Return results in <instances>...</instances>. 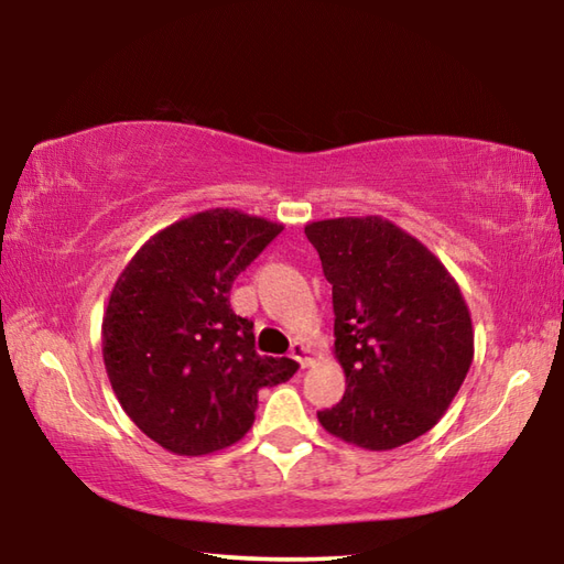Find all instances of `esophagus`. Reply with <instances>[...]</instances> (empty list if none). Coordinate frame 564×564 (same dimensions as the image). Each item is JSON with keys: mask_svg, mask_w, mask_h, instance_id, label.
I'll list each match as a JSON object with an SVG mask.
<instances>
[{"mask_svg": "<svg viewBox=\"0 0 564 564\" xmlns=\"http://www.w3.org/2000/svg\"><path fill=\"white\" fill-rule=\"evenodd\" d=\"M311 346H305L303 340H293L291 343V358H295L301 362V368H308V362H311Z\"/></svg>", "mask_w": 564, "mask_h": 564, "instance_id": "1", "label": "esophagus"}]
</instances>
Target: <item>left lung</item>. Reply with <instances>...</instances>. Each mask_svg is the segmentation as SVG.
<instances>
[{
  "instance_id": "8db88e82",
  "label": "left lung",
  "mask_w": 564,
  "mask_h": 564,
  "mask_svg": "<svg viewBox=\"0 0 564 564\" xmlns=\"http://www.w3.org/2000/svg\"><path fill=\"white\" fill-rule=\"evenodd\" d=\"M333 285L346 395L318 420L338 441L393 451L445 415L475 356L470 308L443 261L383 216L305 224Z\"/></svg>"
}]
</instances>
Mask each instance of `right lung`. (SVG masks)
I'll return each mask as SVG.
<instances>
[{"label":"right lung","instance_id":"obj_1","mask_svg":"<svg viewBox=\"0 0 564 564\" xmlns=\"http://www.w3.org/2000/svg\"><path fill=\"white\" fill-rule=\"evenodd\" d=\"M283 224L208 208L161 228L123 265L101 321L109 383L137 427L174 455H212L251 431L263 386L299 362L259 356L234 279Z\"/></svg>","mask_w":564,"mask_h":564}]
</instances>
